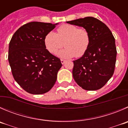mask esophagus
Instances as JSON below:
<instances>
[{
  "label": "esophagus",
  "mask_w": 128,
  "mask_h": 128,
  "mask_svg": "<svg viewBox=\"0 0 128 128\" xmlns=\"http://www.w3.org/2000/svg\"><path fill=\"white\" fill-rule=\"evenodd\" d=\"M60 61H61V63H62V64H64V63H65L66 60H64V59H61V60H60Z\"/></svg>",
  "instance_id": "obj_1"
}]
</instances>
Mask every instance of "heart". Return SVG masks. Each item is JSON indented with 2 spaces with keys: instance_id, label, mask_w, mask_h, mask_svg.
Instances as JSON below:
<instances>
[{
  "instance_id": "b5f03b06",
  "label": "heart",
  "mask_w": 128,
  "mask_h": 128,
  "mask_svg": "<svg viewBox=\"0 0 128 128\" xmlns=\"http://www.w3.org/2000/svg\"><path fill=\"white\" fill-rule=\"evenodd\" d=\"M57 30L58 33L49 31L44 37V46L49 52L56 54L58 50L62 48L64 42L66 48L58 53L59 58H80L85 54L90 42V34L88 30L66 24L59 26Z\"/></svg>"
}]
</instances>
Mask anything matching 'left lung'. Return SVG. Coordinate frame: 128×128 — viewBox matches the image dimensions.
<instances>
[{"label":"left lung","instance_id":"8db88e82","mask_svg":"<svg viewBox=\"0 0 128 128\" xmlns=\"http://www.w3.org/2000/svg\"><path fill=\"white\" fill-rule=\"evenodd\" d=\"M67 22L84 27L90 37L85 54L73 61L74 80L85 90L101 89L113 75L116 65L117 50L112 32L105 24L92 17Z\"/></svg>","mask_w":128,"mask_h":128}]
</instances>
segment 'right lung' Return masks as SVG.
<instances>
[{"instance_id": "right-lung-1", "label": "right lung", "mask_w": 128, "mask_h": 128, "mask_svg": "<svg viewBox=\"0 0 128 128\" xmlns=\"http://www.w3.org/2000/svg\"><path fill=\"white\" fill-rule=\"evenodd\" d=\"M56 24L28 22L17 29L10 41L8 60L12 76L30 94H44L56 81L61 62L47 50L44 43L46 34Z\"/></svg>"}]
</instances>
